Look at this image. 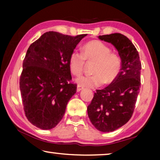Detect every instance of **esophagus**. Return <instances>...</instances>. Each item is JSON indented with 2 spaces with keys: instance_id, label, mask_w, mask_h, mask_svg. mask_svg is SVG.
<instances>
[{
  "instance_id": "34e87169",
  "label": "esophagus",
  "mask_w": 160,
  "mask_h": 160,
  "mask_svg": "<svg viewBox=\"0 0 160 160\" xmlns=\"http://www.w3.org/2000/svg\"><path fill=\"white\" fill-rule=\"evenodd\" d=\"M83 89V88L82 86H80V85H78V86H77V92H80V91H81Z\"/></svg>"
}]
</instances>
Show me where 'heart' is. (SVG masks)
I'll return each instance as SVG.
<instances>
[{
	"label": "heart",
	"instance_id": "heart-1",
	"mask_svg": "<svg viewBox=\"0 0 160 160\" xmlns=\"http://www.w3.org/2000/svg\"><path fill=\"white\" fill-rule=\"evenodd\" d=\"M94 61L93 75L82 76L76 80L80 85L96 88L104 82L111 83L120 74L122 61L117 53L111 52V48L99 40L87 42L82 48V53L74 51L70 53L68 66L70 72L75 76L82 73L85 61Z\"/></svg>",
	"mask_w": 160,
	"mask_h": 160
}]
</instances>
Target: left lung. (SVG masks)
Here are the masks:
<instances>
[{
	"label": "left lung",
	"mask_w": 160,
	"mask_h": 160,
	"mask_svg": "<svg viewBox=\"0 0 160 160\" xmlns=\"http://www.w3.org/2000/svg\"><path fill=\"white\" fill-rule=\"evenodd\" d=\"M117 49L122 61L120 74L103 90H97L88 113L99 131L112 132L128 122L133 113L140 87L139 53L128 38L120 33L99 36Z\"/></svg>",
	"instance_id": "1"
}]
</instances>
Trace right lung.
<instances>
[{"mask_svg": "<svg viewBox=\"0 0 160 160\" xmlns=\"http://www.w3.org/2000/svg\"><path fill=\"white\" fill-rule=\"evenodd\" d=\"M48 32L29 46L22 64L20 89L25 116L37 128L49 130L63 117L68 102L76 92L69 56L82 38Z\"/></svg>", "mask_w": 160, "mask_h": 160, "instance_id": "right-lung-1", "label": "right lung"}]
</instances>
